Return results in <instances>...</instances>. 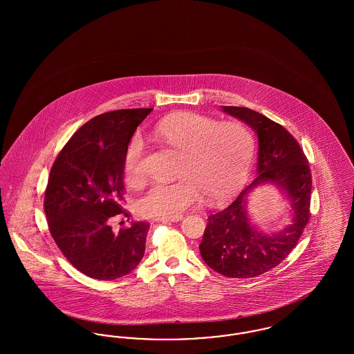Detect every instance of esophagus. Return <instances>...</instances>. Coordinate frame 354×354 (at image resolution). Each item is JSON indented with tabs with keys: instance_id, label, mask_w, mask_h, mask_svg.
Masks as SVG:
<instances>
[{
	"instance_id": "obj_1",
	"label": "esophagus",
	"mask_w": 354,
	"mask_h": 354,
	"mask_svg": "<svg viewBox=\"0 0 354 354\" xmlns=\"http://www.w3.org/2000/svg\"><path fill=\"white\" fill-rule=\"evenodd\" d=\"M183 219V216H178V218H162V219H156L160 223H175V221H179V220Z\"/></svg>"
}]
</instances>
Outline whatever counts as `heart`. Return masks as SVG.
Returning a JSON list of instances; mask_svg holds the SVG:
<instances>
[{
    "label": "heart",
    "instance_id": "obj_1",
    "mask_svg": "<svg viewBox=\"0 0 354 354\" xmlns=\"http://www.w3.org/2000/svg\"><path fill=\"white\" fill-rule=\"evenodd\" d=\"M155 135L180 156L175 171L179 179L153 183L136 202L138 212L153 219L182 216L202 196L208 203L232 196L244 183L256 150L252 131L243 122H220L195 113L163 119ZM143 153V140L135 135L123 153L126 183L142 180Z\"/></svg>",
    "mask_w": 354,
    "mask_h": 354
}]
</instances>
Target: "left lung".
Instances as JSON below:
<instances>
[{"mask_svg": "<svg viewBox=\"0 0 354 354\" xmlns=\"http://www.w3.org/2000/svg\"><path fill=\"white\" fill-rule=\"evenodd\" d=\"M221 110L256 131L257 175L227 208L208 216L199 250L204 263L220 274L250 279L279 266L299 243L310 218L312 175L299 142L281 124L247 107L221 106ZM264 183L284 190L294 209L292 223L270 236L252 225L246 209V196Z\"/></svg>", "mask_w": 354, "mask_h": 354, "instance_id": "1", "label": "left lung"}]
</instances>
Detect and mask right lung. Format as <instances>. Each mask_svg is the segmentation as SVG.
<instances>
[{"instance_id": "right-lung-1", "label": "right lung", "mask_w": 354, "mask_h": 354, "mask_svg": "<svg viewBox=\"0 0 354 354\" xmlns=\"http://www.w3.org/2000/svg\"><path fill=\"white\" fill-rule=\"evenodd\" d=\"M152 109L103 113L75 131L51 166L44 208L51 236L68 263L97 280H115L143 259L150 224L114 232L123 211V153Z\"/></svg>"}]
</instances>
